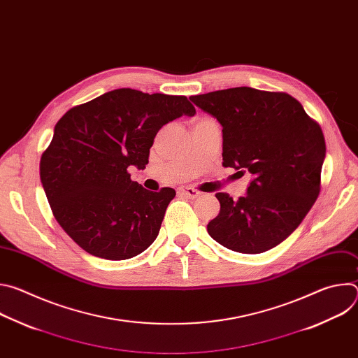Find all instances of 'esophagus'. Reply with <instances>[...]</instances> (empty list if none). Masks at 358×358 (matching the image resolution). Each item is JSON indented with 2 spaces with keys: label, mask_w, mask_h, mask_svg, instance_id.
Segmentation results:
<instances>
[{
  "label": "esophagus",
  "mask_w": 358,
  "mask_h": 358,
  "mask_svg": "<svg viewBox=\"0 0 358 358\" xmlns=\"http://www.w3.org/2000/svg\"><path fill=\"white\" fill-rule=\"evenodd\" d=\"M180 195H184V196H188V198H196L201 195V192L192 187H180L178 191H177Z\"/></svg>",
  "instance_id": "obj_1"
}]
</instances>
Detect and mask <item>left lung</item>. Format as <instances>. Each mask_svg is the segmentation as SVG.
I'll list each match as a JSON object with an SVG mask.
<instances>
[{
	"mask_svg": "<svg viewBox=\"0 0 358 358\" xmlns=\"http://www.w3.org/2000/svg\"><path fill=\"white\" fill-rule=\"evenodd\" d=\"M222 126V166L253 176L246 195L218 192L207 225L222 246L262 253L283 242L320 192L326 143L320 126L287 93L231 87L189 97Z\"/></svg>",
	"mask_w": 358,
	"mask_h": 358,
	"instance_id": "obj_1",
	"label": "left lung"
}]
</instances>
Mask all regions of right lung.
I'll return each mask as SVG.
<instances>
[{"label":"right lung","mask_w":358,"mask_h":358,"mask_svg":"<svg viewBox=\"0 0 358 358\" xmlns=\"http://www.w3.org/2000/svg\"><path fill=\"white\" fill-rule=\"evenodd\" d=\"M194 115L185 96L123 87L61 117L41 157V182L55 220L83 250L124 261L156 241L176 191H148L127 169H145L159 130Z\"/></svg>","instance_id":"obj_1"}]
</instances>
